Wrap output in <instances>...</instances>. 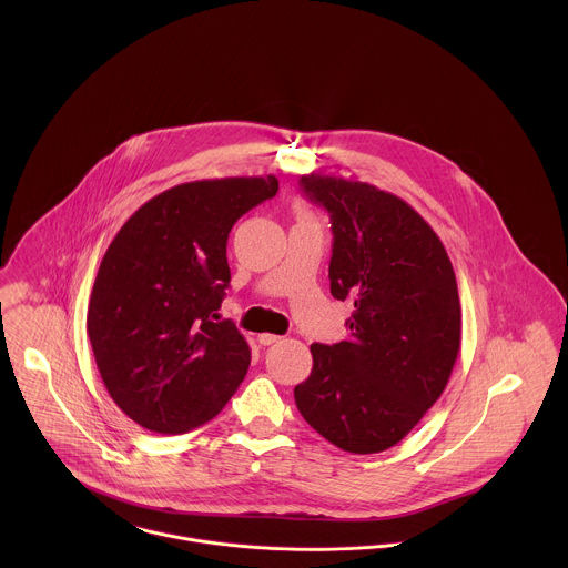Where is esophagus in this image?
Listing matches in <instances>:
<instances>
[{"label":"esophagus","instance_id":"obj_1","mask_svg":"<svg viewBox=\"0 0 568 568\" xmlns=\"http://www.w3.org/2000/svg\"><path fill=\"white\" fill-rule=\"evenodd\" d=\"M257 341H260V345H273V343H277V341H282V336H277V334H268V332H264V334H260V336H257Z\"/></svg>","mask_w":568,"mask_h":568}]
</instances>
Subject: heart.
Returning <instances> with one entry per match:
<instances>
[{
  "label": "heart",
  "mask_w": 568,
  "mask_h": 568,
  "mask_svg": "<svg viewBox=\"0 0 568 568\" xmlns=\"http://www.w3.org/2000/svg\"><path fill=\"white\" fill-rule=\"evenodd\" d=\"M295 212H297V219H300V221H311V212H308L304 205H297Z\"/></svg>",
  "instance_id": "obj_1"
}]
</instances>
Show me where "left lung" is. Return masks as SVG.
Listing matches in <instances>:
<instances>
[{
  "mask_svg": "<svg viewBox=\"0 0 568 568\" xmlns=\"http://www.w3.org/2000/svg\"><path fill=\"white\" fill-rule=\"evenodd\" d=\"M304 194L332 221L329 293L354 302L349 336L313 343V372L295 387L304 419L354 455L406 437L444 394L462 345L450 257L400 196L372 183L311 172Z\"/></svg>",
  "mask_w": 568,
  "mask_h": 568,
  "instance_id": "8db88e82",
  "label": "left lung"
}]
</instances>
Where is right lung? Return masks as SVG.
<instances>
[{
  "label": "right lung",
  "instance_id": "obj_1",
  "mask_svg": "<svg viewBox=\"0 0 568 568\" xmlns=\"http://www.w3.org/2000/svg\"><path fill=\"white\" fill-rule=\"evenodd\" d=\"M277 194V179L225 176L174 185L146 201L109 244L87 308L100 378L133 422L179 435L221 413L251 349L214 322L232 273L234 223Z\"/></svg>",
  "mask_w": 568,
  "mask_h": 568
}]
</instances>
